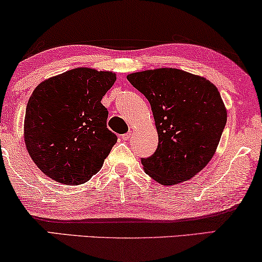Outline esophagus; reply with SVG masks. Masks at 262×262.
I'll use <instances>...</instances> for the list:
<instances>
[{
	"instance_id": "obj_1",
	"label": "esophagus",
	"mask_w": 262,
	"mask_h": 262,
	"mask_svg": "<svg viewBox=\"0 0 262 262\" xmlns=\"http://www.w3.org/2000/svg\"><path fill=\"white\" fill-rule=\"evenodd\" d=\"M130 137H131V132H127V134L121 135V139H123V141H128Z\"/></svg>"
}]
</instances>
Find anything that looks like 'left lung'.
<instances>
[{
    "label": "left lung",
    "instance_id": "8db88e82",
    "mask_svg": "<svg viewBox=\"0 0 262 262\" xmlns=\"http://www.w3.org/2000/svg\"><path fill=\"white\" fill-rule=\"evenodd\" d=\"M127 80L147 97L159 144L141 159L144 171L164 185L189 181L210 161L227 113L218 89L206 78L177 69L132 73Z\"/></svg>",
    "mask_w": 262,
    "mask_h": 262
}]
</instances>
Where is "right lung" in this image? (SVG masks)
I'll return each mask as SVG.
<instances>
[{"instance_id": "obj_1", "label": "right lung", "mask_w": 262, "mask_h": 262, "mask_svg": "<svg viewBox=\"0 0 262 262\" xmlns=\"http://www.w3.org/2000/svg\"><path fill=\"white\" fill-rule=\"evenodd\" d=\"M115 79L112 72L74 69L36 88L27 102L24 136L44 174L78 185L100 171L118 139L107 128L108 111L101 103Z\"/></svg>"}]
</instances>
